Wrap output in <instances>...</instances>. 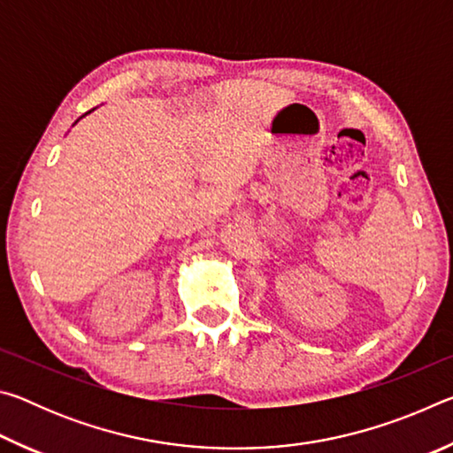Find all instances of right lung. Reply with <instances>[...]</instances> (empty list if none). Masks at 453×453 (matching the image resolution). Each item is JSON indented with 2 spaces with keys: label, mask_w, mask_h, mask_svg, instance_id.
Returning a JSON list of instances; mask_svg holds the SVG:
<instances>
[{
  "label": "right lung",
  "mask_w": 453,
  "mask_h": 453,
  "mask_svg": "<svg viewBox=\"0 0 453 453\" xmlns=\"http://www.w3.org/2000/svg\"><path fill=\"white\" fill-rule=\"evenodd\" d=\"M88 113H91V111H88ZM88 113H86V116H88ZM81 118H83V116H81ZM78 121H80V119H78ZM78 121H75V124H78Z\"/></svg>",
  "instance_id": "right-lung-1"
}]
</instances>
